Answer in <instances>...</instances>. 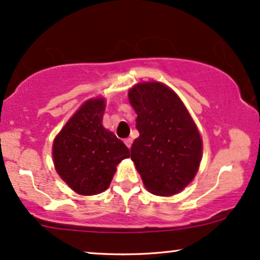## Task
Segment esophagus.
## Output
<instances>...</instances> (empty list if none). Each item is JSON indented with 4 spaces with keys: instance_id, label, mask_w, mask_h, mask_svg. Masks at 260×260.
Returning <instances> with one entry per match:
<instances>
[{
    "instance_id": "esophagus-1",
    "label": "esophagus",
    "mask_w": 260,
    "mask_h": 260,
    "mask_svg": "<svg viewBox=\"0 0 260 260\" xmlns=\"http://www.w3.org/2000/svg\"><path fill=\"white\" fill-rule=\"evenodd\" d=\"M124 141V144H126V146L128 147V148H131V146H132V139H131V138H126V139L123 140Z\"/></svg>"
}]
</instances>
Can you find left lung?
<instances>
[{
	"label": "left lung",
	"instance_id": "left-lung-1",
	"mask_svg": "<svg viewBox=\"0 0 260 260\" xmlns=\"http://www.w3.org/2000/svg\"><path fill=\"white\" fill-rule=\"evenodd\" d=\"M128 98L140 134L129 155L145 186L159 196L178 193L195 177L202 155L195 123L178 96L161 83L138 84Z\"/></svg>",
	"mask_w": 260,
	"mask_h": 260
}]
</instances>
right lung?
I'll return each instance as SVG.
<instances>
[{
    "mask_svg": "<svg viewBox=\"0 0 260 260\" xmlns=\"http://www.w3.org/2000/svg\"><path fill=\"white\" fill-rule=\"evenodd\" d=\"M105 100L86 101L68 121L53 143L54 166L61 179L81 195L108 188L116 165L129 150L102 126Z\"/></svg>",
    "mask_w": 260,
    "mask_h": 260,
    "instance_id": "1",
    "label": "right lung"
}]
</instances>
